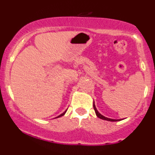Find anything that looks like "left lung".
Wrapping results in <instances>:
<instances>
[{"mask_svg": "<svg viewBox=\"0 0 155 155\" xmlns=\"http://www.w3.org/2000/svg\"><path fill=\"white\" fill-rule=\"evenodd\" d=\"M94 111H95V113H96L97 116L98 117V118H101V119H104V120H107V121H118V120H115V119H111V118H108L107 117H104V115H102L101 114H100L99 112H98V111L97 110L96 107H95L94 104Z\"/></svg>", "mask_w": 155, "mask_h": 155, "instance_id": "obj_1", "label": "left lung"}]
</instances>
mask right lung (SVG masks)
Segmentation results:
<instances>
[{
    "mask_svg": "<svg viewBox=\"0 0 155 155\" xmlns=\"http://www.w3.org/2000/svg\"><path fill=\"white\" fill-rule=\"evenodd\" d=\"M65 112H66V111H65V112H64V113H62L61 115H59V116H58V117H61V116H63V115H64V114H65ZM58 117H57V118H58Z\"/></svg>",
    "mask_w": 155,
    "mask_h": 155,
    "instance_id": "add662e5",
    "label": "right lung"
}]
</instances>
